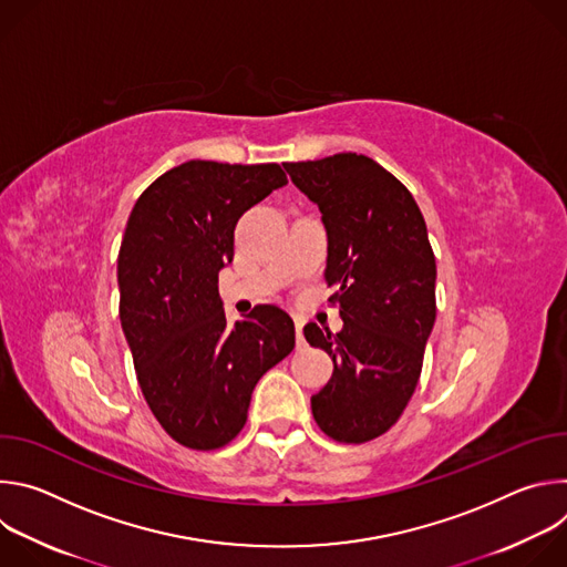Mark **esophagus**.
<instances>
[{"label":"esophagus","instance_id":"34e87169","mask_svg":"<svg viewBox=\"0 0 567 567\" xmlns=\"http://www.w3.org/2000/svg\"><path fill=\"white\" fill-rule=\"evenodd\" d=\"M293 326H296V346H298V350H302V348H305V337H302L305 320L296 316V318H293Z\"/></svg>","mask_w":567,"mask_h":567}]
</instances>
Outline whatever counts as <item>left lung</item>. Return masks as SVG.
I'll return each instance as SVG.
<instances>
[{
  "instance_id": "1",
  "label": "left lung",
  "mask_w": 567,
  "mask_h": 567,
  "mask_svg": "<svg viewBox=\"0 0 567 567\" xmlns=\"http://www.w3.org/2000/svg\"><path fill=\"white\" fill-rule=\"evenodd\" d=\"M293 186L318 206L328 233L330 302L343 330L305 326L309 346L334 361L332 379L311 396L322 433L361 444L383 435L420 381L435 326V256L420 206L377 161L341 152L282 164Z\"/></svg>"
}]
</instances>
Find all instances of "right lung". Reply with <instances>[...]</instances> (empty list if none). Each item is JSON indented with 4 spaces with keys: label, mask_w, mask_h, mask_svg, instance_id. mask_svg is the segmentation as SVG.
I'll return each instance as SVG.
<instances>
[{
    "label": "right lung",
    "mask_w": 567,
    "mask_h": 567,
    "mask_svg": "<svg viewBox=\"0 0 567 567\" xmlns=\"http://www.w3.org/2000/svg\"><path fill=\"white\" fill-rule=\"evenodd\" d=\"M287 186L278 164L186 161L136 199L118 251V316L150 411L179 444L210 451L247 422L260 377L296 346L293 320L258 305L228 326L217 289L237 219Z\"/></svg>",
    "instance_id": "obj_1"
}]
</instances>
